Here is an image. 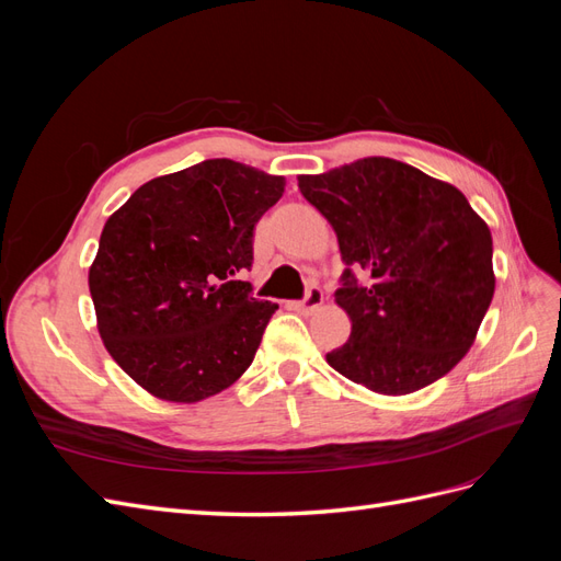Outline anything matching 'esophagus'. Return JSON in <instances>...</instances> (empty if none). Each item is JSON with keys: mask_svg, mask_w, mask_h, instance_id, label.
I'll list each match as a JSON object with an SVG mask.
<instances>
[{"mask_svg": "<svg viewBox=\"0 0 561 561\" xmlns=\"http://www.w3.org/2000/svg\"><path fill=\"white\" fill-rule=\"evenodd\" d=\"M320 304H322V293H320V287L311 285L309 290H307V297H304L301 301H295V304H293V309H295V311H301V313H313V311H318V309H320Z\"/></svg>", "mask_w": 561, "mask_h": 561, "instance_id": "obj_1", "label": "esophagus"}]
</instances>
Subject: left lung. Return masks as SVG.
Returning a JSON list of instances; mask_svg holds the SVG:
<instances>
[{
  "label": "left lung",
  "mask_w": 561,
  "mask_h": 561,
  "mask_svg": "<svg viewBox=\"0 0 561 561\" xmlns=\"http://www.w3.org/2000/svg\"><path fill=\"white\" fill-rule=\"evenodd\" d=\"M297 182L332 225L346 264L334 299L351 336L328 353L330 367L381 396L445 377L470 351L494 297L484 219L454 184L386 157Z\"/></svg>",
  "instance_id": "8db88e82"
}]
</instances>
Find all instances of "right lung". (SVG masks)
<instances>
[{"instance_id": "obj_1", "label": "right lung", "mask_w": 561, "mask_h": 561, "mask_svg": "<svg viewBox=\"0 0 561 561\" xmlns=\"http://www.w3.org/2000/svg\"><path fill=\"white\" fill-rule=\"evenodd\" d=\"M285 178L208 159L145 182L100 233L98 332L147 393L192 404L250 367L278 304L250 297L252 236Z\"/></svg>"}]
</instances>
